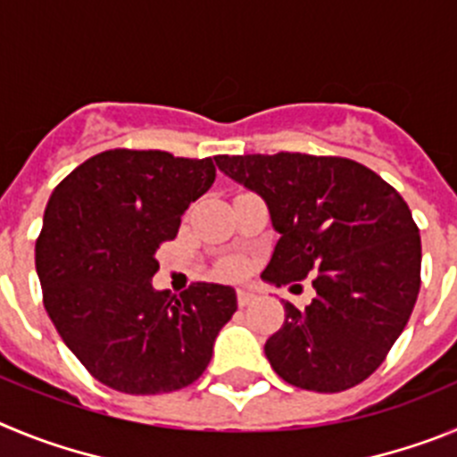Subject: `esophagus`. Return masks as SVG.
<instances>
[{"label": "esophagus", "instance_id": "1", "mask_svg": "<svg viewBox=\"0 0 457 457\" xmlns=\"http://www.w3.org/2000/svg\"><path fill=\"white\" fill-rule=\"evenodd\" d=\"M253 300H256V295L253 293H249V290H237V304H240L242 309L252 304Z\"/></svg>", "mask_w": 457, "mask_h": 457}]
</instances>
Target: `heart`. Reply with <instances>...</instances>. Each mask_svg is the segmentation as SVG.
<instances>
[{"label":"heart","instance_id":"obj_1","mask_svg":"<svg viewBox=\"0 0 457 457\" xmlns=\"http://www.w3.org/2000/svg\"><path fill=\"white\" fill-rule=\"evenodd\" d=\"M242 272H245V265H240V263H233L231 268H228V274H231V277H240Z\"/></svg>","mask_w":457,"mask_h":457}]
</instances>
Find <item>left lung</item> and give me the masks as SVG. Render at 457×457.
Wrapping results in <instances>:
<instances>
[{"label": "left lung", "mask_w": 457, "mask_h": 457, "mask_svg": "<svg viewBox=\"0 0 457 457\" xmlns=\"http://www.w3.org/2000/svg\"><path fill=\"white\" fill-rule=\"evenodd\" d=\"M217 167L270 208L278 242L263 278L311 274L316 297L265 343L288 385L337 394L379 369L421 288V237L410 205L364 164L338 155H217Z\"/></svg>", "instance_id": "left-lung-1"}]
</instances>
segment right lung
I'll return each instance as SVG.
<instances>
[{
  "instance_id": "obj_1",
  "label": "right lung",
  "mask_w": 457,
  "mask_h": 457,
  "mask_svg": "<svg viewBox=\"0 0 457 457\" xmlns=\"http://www.w3.org/2000/svg\"><path fill=\"white\" fill-rule=\"evenodd\" d=\"M215 183L210 157L114 148L56 185L36 240L43 304L93 378L135 395L199 379L236 313V290L196 281L180 297L155 290V252Z\"/></svg>"
}]
</instances>
